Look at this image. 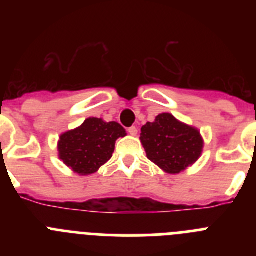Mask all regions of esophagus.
Returning a JSON list of instances; mask_svg holds the SVG:
<instances>
[{"label": "esophagus", "mask_w": 256, "mask_h": 256, "mask_svg": "<svg viewBox=\"0 0 256 256\" xmlns=\"http://www.w3.org/2000/svg\"><path fill=\"white\" fill-rule=\"evenodd\" d=\"M128 133H130V136H137V133H138L137 126H130V128H128Z\"/></svg>", "instance_id": "obj_1"}]
</instances>
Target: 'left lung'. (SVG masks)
I'll return each mask as SVG.
<instances>
[{"mask_svg": "<svg viewBox=\"0 0 256 256\" xmlns=\"http://www.w3.org/2000/svg\"><path fill=\"white\" fill-rule=\"evenodd\" d=\"M141 144L148 159L168 174H178L192 166L204 148L200 130L162 112L141 128Z\"/></svg>", "mask_w": 256, "mask_h": 256, "instance_id": "1", "label": "left lung"}]
</instances>
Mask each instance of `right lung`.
<instances>
[{"mask_svg":"<svg viewBox=\"0 0 256 256\" xmlns=\"http://www.w3.org/2000/svg\"><path fill=\"white\" fill-rule=\"evenodd\" d=\"M126 132L116 122L87 118L79 126L60 134L58 159L79 176H90L112 159L115 142Z\"/></svg>","mask_w":256,"mask_h":256,"instance_id":"right-lung-1","label":"right lung"}]
</instances>
